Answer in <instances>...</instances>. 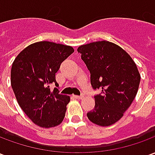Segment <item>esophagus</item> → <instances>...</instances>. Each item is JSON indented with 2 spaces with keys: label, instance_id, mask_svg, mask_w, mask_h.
Here are the masks:
<instances>
[{
  "label": "esophagus",
  "instance_id": "1",
  "mask_svg": "<svg viewBox=\"0 0 155 155\" xmlns=\"http://www.w3.org/2000/svg\"><path fill=\"white\" fill-rule=\"evenodd\" d=\"M73 97L75 98V99H78V100H82L84 96L83 95H73Z\"/></svg>",
  "mask_w": 155,
  "mask_h": 155
}]
</instances>
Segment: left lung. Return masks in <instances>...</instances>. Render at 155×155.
I'll return each instance as SVG.
<instances>
[{"label": "left lung", "mask_w": 155, "mask_h": 155, "mask_svg": "<svg viewBox=\"0 0 155 155\" xmlns=\"http://www.w3.org/2000/svg\"><path fill=\"white\" fill-rule=\"evenodd\" d=\"M77 51L91 73L95 105L87 113L92 123L110 126L120 120L135 98L140 82L136 64L126 51L110 41L83 45Z\"/></svg>", "instance_id": "left-lung-1"}]
</instances>
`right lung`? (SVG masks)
I'll return each instance as SVG.
<instances>
[{
    "label": "right lung",
    "mask_w": 155,
    "mask_h": 155,
    "mask_svg": "<svg viewBox=\"0 0 155 155\" xmlns=\"http://www.w3.org/2000/svg\"><path fill=\"white\" fill-rule=\"evenodd\" d=\"M74 52L65 45L40 41L28 45L12 64L11 83L16 101L33 123L42 128L59 125L63 121L71 98L59 94L55 73Z\"/></svg>",
    "instance_id": "right-lung-1"
}]
</instances>
